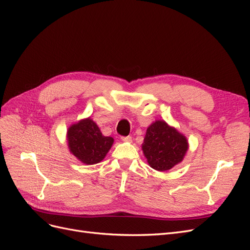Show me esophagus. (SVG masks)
I'll list each match as a JSON object with an SVG mask.
<instances>
[{
	"label": "esophagus",
	"instance_id": "obj_1",
	"mask_svg": "<svg viewBox=\"0 0 250 250\" xmlns=\"http://www.w3.org/2000/svg\"><path fill=\"white\" fill-rule=\"evenodd\" d=\"M121 140H122L123 142H131L132 138L128 135V137H122V138H121Z\"/></svg>",
	"mask_w": 250,
	"mask_h": 250
}]
</instances>
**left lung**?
<instances>
[{
  "label": "left lung",
  "mask_w": 250,
  "mask_h": 250,
  "mask_svg": "<svg viewBox=\"0 0 250 250\" xmlns=\"http://www.w3.org/2000/svg\"><path fill=\"white\" fill-rule=\"evenodd\" d=\"M142 148L151 168L167 171L183 161L188 142L164 121H156L148 127Z\"/></svg>",
  "instance_id": "obj_1"
}]
</instances>
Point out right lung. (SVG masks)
Masks as SVG:
<instances>
[{
  "label": "right lung",
  "instance_id": "right-lung-1",
  "mask_svg": "<svg viewBox=\"0 0 250 250\" xmlns=\"http://www.w3.org/2000/svg\"><path fill=\"white\" fill-rule=\"evenodd\" d=\"M71 152L86 165L100 163L112 146L113 139L104 137L93 120L85 119L67 130Z\"/></svg>",
  "mask_w": 250,
  "mask_h": 250
}]
</instances>
